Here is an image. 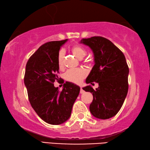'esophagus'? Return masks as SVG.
Masks as SVG:
<instances>
[{
	"label": "esophagus",
	"mask_w": 150,
	"mask_h": 150,
	"mask_svg": "<svg viewBox=\"0 0 150 150\" xmlns=\"http://www.w3.org/2000/svg\"><path fill=\"white\" fill-rule=\"evenodd\" d=\"M84 92H85V91H84V90H83V88L81 87V88H80V93H81V94H83V93H84Z\"/></svg>",
	"instance_id": "34e87169"
}]
</instances>
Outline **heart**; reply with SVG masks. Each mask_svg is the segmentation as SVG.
I'll return each instance as SVG.
<instances>
[{
	"mask_svg": "<svg viewBox=\"0 0 150 150\" xmlns=\"http://www.w3.org/2000/svg\"><path fill=\"white\" fill-rule=\"evenodd\" d=\"M70 51L78 59H81L85 56L87 54V51L81 45L75 44L71 47ZM57 65L60 69H63L64 67V52L60 51L57 55ZM87 75V71L82 68L73 69L68 70L65 74V79L69 82L79 84L84 79Z\"/></svg>",
	"mask_w": 150,
	"mask_h": 150,
	"instance_id": "b5f03b06",
	"label": "heart"
}]
</instances>
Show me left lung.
<instances>
[{"label":"left lung","instance_id":"obj_1","mask_svg":"<svg viewBox=\"0 0 150 150\" xmlns=\"http://www.w3.org/2000/svg\"><path fill=\"white\" fill-rule=\"evenodd\" d=\"M81 43L89 46L95 56V65L86 83H98L96 90L90 85L83 88L93 94L89 110L96 118H110L120 110L128 93L129 68L125 56L105 38L94 36L81 40Z\"/></svg>","mask_w":150,"mask_h":150}]
</instances>
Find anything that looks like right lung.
I'll return each instance as SVG.
<instances>
[{
  "mask_svg": "<svg viewBox=\"0 0 150 150\" xmlns=\"http://www.w3.org/2000/svg\"><path fill=\"white\" fill-rule=\"evenodd\" d=\"M67 40L42 45L29 58L25 71L24 84L30 105L43 120L53 125L69 119L80 91L79 86L70 82L63 84L62 91L54 85L58 81L57 55Z\"/></svg>",
  "mask_w": 150,
  "mask_h": 150,
  "instance_id": "obj_1",
  "label": "right lung"
}]
</instances>
